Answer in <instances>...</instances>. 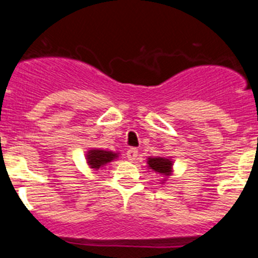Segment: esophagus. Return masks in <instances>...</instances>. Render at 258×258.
I'll return each mask as SVG.
<instances>
[{"mask_svg": "<svg viewBox=\"0 0 258 258\" xmlns=\"http://www.w3.org/2000/svg\"><path fill=\"white\" fill-rule=\"evenodd\" d=\"M126 154H127V158H128V161L130 162H134L135 159L138 158L139 152H138V149H135V148H131V149L127 150Z\"/></svg>", "mask_w": 258, "mask_h": 258, "instance_id": "obj_1", "label": "esophagus"}]
</instances>
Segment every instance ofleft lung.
Returning <instances> with one entry per match:
<instances>
[{"mask_svg":"<svg viewBox=\"0 0 258 258\" xmlns=\"http://www.w3.org/2000/svg\"><path fill=\"white\" fill-rule=\"evenodd\" d=\"M146 163H148V168L163 176L164 180L161 181L162 184H163L164 181H166V178H168L173 172V162L171 161L169 158L149 157L148 158V161H146Z\"/></svg>","mask_w":258,"mask_h":258,"instance_id":"8db88e82","label":"left lung"}]
</instances>
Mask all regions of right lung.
Listing matches in <instances>:
<instances>
[{"mask_svg":"<svg viewBox=\"0 0 258 258\" xmlns=\"http://www.w3.org/2000/svg\"><path fill=\"white\" fill-rule=\"evenodd\" d=\"M119 153L109 152V150L103 149H91L86 154V162L89 164L90 168L99 169L101 167L106 166L108 163L117 159Z\"/></svg>","mask_w":258,"mask_h":258,"instance_id":"1","label":"right lung"}]
</instances>
